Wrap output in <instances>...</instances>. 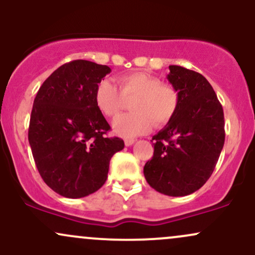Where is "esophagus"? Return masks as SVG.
I'll list each match as a JSON object with an SVG mask.
<instances>
[{
	"mask_svg": "<svg viewBox=\"0 0 255 255\" xmlns=\"http://www.w3.org/2000/svg\"><path fill=\"white\" fill-rule=\"evenodd\" d=\"M135 142V140L134 139H125V145L126 146H131Z\"/></svg>",
	"mask_w": 255,
	"mask_h": 255,
	"instance_id": "1",
	"label": "esophagus"
}]
</instances>
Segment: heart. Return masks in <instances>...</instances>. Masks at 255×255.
Instances as JSON below:
<instances>
[{"label": "heart", "mask_w": 255, "mask_h": 255, "mask_svg": "<svg viewBox=\"0 0 255 255\" xmlns=\"http://www.w3.org/2000/svg\"><path fill=\"white\" fill-rule=\"evenodd\" d=\"M119 88L111 80H102L95 92L96 105L109 119H115L131 102L128 115L114 122V131L125 137L147 133L152 126L162 127L174 118L180 96L171 85L145 72H133L118 79Z\"/></svg>", "instance_id": "1"}]
</instances>
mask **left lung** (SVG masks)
I'll return each mask as SVG.
<instances>
[{"label":"left lung","instance_id":"1","mask_svg":"<svg viewBox=\"0 0 255 255\" xmlns=\"http://www.w3.org/2000/svg\"><path fill=\"white\" fill-rule=\"evenodd\" d=\"M169 83L180 96L175 116L152 137L154 152L144 166L147 183L162 194L184 197L212 175L224 145V114L200 73L169 66Z\"/></svg>","mask_w":255,"mask_h":255}]
</instances>
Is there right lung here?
Masks as SVG:
<instances>
[{"label": "right lung", "mask_w": 255, "mask_h": 255, "mask_svg": "<svg viewBox=\"0 0 255 255\" xmlns=\"http://www.w3.org/2000/svg\"><path fill=\"white\" fill-rule=\"evenodd\" d=\"M111 69L86 60L64 63L44 81L32 108L28 141L44 182L66 198H84L105 183L111 157L125 147L108 137L96 105L97 85Z\"/></svg>", "instance_id": "1"}]
</instances>
